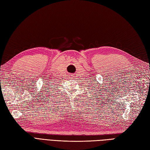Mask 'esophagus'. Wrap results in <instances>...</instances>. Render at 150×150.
<instances>
[{
    "label": "esophagus",
    "instance_id": "obj_1",
    "mask_svg": "<svg viewBox=\"0 0 150 150\" xmlns=\"http://www.w3.org/2000/svg\"><path fill=\"white\" fill-rule=\"evenodd\" d=\"M72 76H74V75H72Z\"/></svg>",
    "mask_w": 150,
    "mask_h": 150
}]
</instances>
